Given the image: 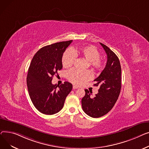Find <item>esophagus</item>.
Segmentation results:
<instances>
[{"label":"esophagus","mask_w":149,"mask_h":149,"mask_svg":"<svg viewBox=\"0 0 149 149\" xmlns=\"http://www.w3.org/2000/svg\"><path fill=\"white\" fill-rule=\"evenodd\" d=\"M73 89H77V88H78V86H76V85H73Z\"/></svg>","instance_id":"esophagus-1"}]
</instances>
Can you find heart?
I'll list each match as a JSON object with an SVG mask.
<instances>
[{"label": "heart", "instance_id": "1", "mask_svg": "<svg viewBox=\"0 0 149 149\" xmlns=\"http://www.w3.org/2000/svg\"><path fill=\"white\" fill-rule=\"evenodd\" d=\"M76 56H80L88 61L89 66L95 72H100L103 68V61L100 56V52L93 46H86L76 49L67 50L62 57V64L65 68L73 65ZM68 80L76 85H81L92 78V73L89 70L81 71L72 69L67 72Z\"/></svg>", "mask_w": 149, "mask_h": 149}]
</instances>
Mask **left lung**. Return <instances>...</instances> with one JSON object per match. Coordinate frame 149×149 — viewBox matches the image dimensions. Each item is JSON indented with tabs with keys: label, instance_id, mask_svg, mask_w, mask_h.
I'll list each match as a JSON object with an SVG mask.
<instances>
[{
	"label": "left lung",
	"instance_id": "1",
	"mask_svg": "<svg viewBox=\"0 0 149 149\" xmlns=\"http://www.w3.org/2000/svg\"><path fill=\"white\" fill-rule=\"evenodd\" d=\"M107 55V62L98 77L94 79V86H99V93L94 97L91 91L85 90L82 107L87 115L93 118L103 116L111 110L117 102L121 88V69L118 58L108 47L100 42Z\"/></svg>",
	"mask_w": 149,
	"mask_h": 149
}]
</instances>
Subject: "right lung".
Masks as SVG:
<instances>
[{"instance_id": "right-lung-1", "label": "right lung", "mask_w": 149, "mask_h": 149, "mask_svg": "<svg viewBox=\"0 0 149 149\" xmlns=\"http://www.w3.org/2000/svg\"><path fill=\"white\" fill-rule=\"evenodd\" d=\"M72 40L52 44L40 49L33 56L26 78L28 90L33 105L40 112L53 115L63 109L72 84L52 83V78L63 68L62 57Z\"/></svg>"}]
</instances>
